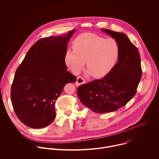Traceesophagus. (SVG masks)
Here are the masks:
<instances>
[{
  "mask_svg": "<svg viewBox=\"0 0 159 159\" xmlns=\"http://www.w3.org/2000/svg\"><path fill=\"white\" fill-rule=\"evenodd\" d=\"M85 83H86L85 80L83 79L82 77L79 76V77L77 78V80H76V82L75 84H76V86H80V85H81V84H82Z\"/></svg>",
  "mask_w": 159,
  "mask_h": 159,
  "instance_id": "34e87169",
  "label": "esophagus"
}]
</instances>
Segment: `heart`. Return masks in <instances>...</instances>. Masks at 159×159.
Segmentation results:
<instances>
[{"label":"heart","instance_id":"1","mask_svg":"<svg viewBox=\"0 0 159 159\" xmlns=\"http://www.w3.org/2000/svg\"><path fill=\"white\" fill-rule=\"evenodd\" d=\"M74 50H68L65 56L66 65L79 73L86 62L89 73L96 78L104 77L113 68L117 62L120 46L113 38L105 39L92 33H84L75 39Z\"/></svg>","mask_w":159,"mask_h":159}]
</instances>
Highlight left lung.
Instances as JSON below:
<instances>
[{"mask_svg": "<svg viewBox=\"0 0 159 159\" xmlns=\"http://www.w3.org/2000/svg\"><path fill=\"white\" fill-rule=\"evenodd\" d=\"M118 42V62L100 80L80 85L77 94L80 102L92 111L112 112L124 107L137 93L142 77L140 56L136 46L125 34L102 29Z\"/></svg>", "mask_w": 159, "mask_h": 159, "instance_id": "left-lung-1", "label": "left lung"}]
</instances>
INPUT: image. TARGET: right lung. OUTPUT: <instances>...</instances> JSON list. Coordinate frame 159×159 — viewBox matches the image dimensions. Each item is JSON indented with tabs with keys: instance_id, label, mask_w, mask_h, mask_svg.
<instances>
[{
	"instance_id": "obj_1",
	"label": "right lung",
	"mask_w": 159,
	"mask_h": 159,
	"mask_svg": "<svg viewBox=\"0 0 159 159\" xmlns=\"http://www.w3.org/2000/svg\"><path fill=\"white\" fill-rule=\"evenodd\" d=\"M75 31L36 42L16 71L11 102L18 118L29 127L50 125L56 118L55 102L63 88L76 81L65 65L67 44Z\"/></svg>"
}]
</instances>
